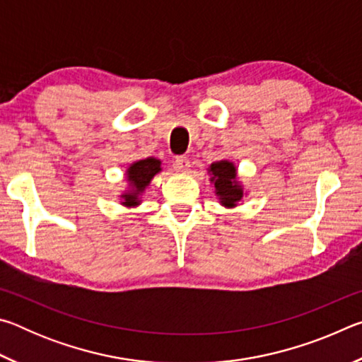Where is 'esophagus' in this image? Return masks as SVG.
I'll use <instances>...</instances> for the list:
<instances>
[{
    "mask_svg": "<svg viewBox=\"0 0 362 362\" xmlns=\"http://www.w3.org/2000/svg\"><path fill=\"white\" fill-rule=\"evenodd\" d=\"M174 166H175V169L179 170V173H188L189 170V168H192V164H189V159L188 158H185V156H179V158H175V163H174Z\"/></svg>",
    "mask_w": 362,
    "mask_h": 362,
    "instance_id": "34e87169",
    "label": "esophagus"
}]
</instances>
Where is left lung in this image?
Returning a JSON list of instances; mask_svg holds the SVG:
<instances>
[{
    "label": "left lung",
    "instance_id": "8db88e82",
    "mask_svg": "<svg viewBox=\"0 0 362 362\" xmlns=\"http://www.w3.org/2000/svg\"><path fill=\"white\" fill-rule=\"evenodd\" d=\"M207 174L211 175V183L216 187V194L222 206L233 209L246 196L244 187L238 179V169L235 163L228 161V159L212 163L207 169Z\"/></svg>",
    "mask_w": 362,
    "mask_h": 362
}]
</instances>
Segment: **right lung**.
I'll return each instance as SVG.
<instances>
[{"instance_id":"add662e5","label":"right lung","mask_w":362,"mask_h":362,"mask_svg":"<svg viewBox=\"0 0 362 362\" xmlns=\"http://www.w3.org/2000/svg\"><path fill=\"white\" fill-rule=\"evenodd\" d=\"M161 161L156 158H145L134 161L126 169V180L129 187L119 194V198L122 199L121 204L126 207L140 206L146 187L151 183L153 177L161 173Z\"/></svg>"}]
</instances>
